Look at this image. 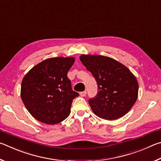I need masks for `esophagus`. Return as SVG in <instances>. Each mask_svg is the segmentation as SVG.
<instances>
[{
	"label": "esophagus",
	"instance_id": "obj_1",
	"mask_svg": "<svg viewBox=\"0 0 161 161\" xmlns=\"http://www.w3.org/2000/svg\"><path fill=\"white\" fill-rule=\"evenodd\" d=\"M80 95L81 97H85L86 95V92L84 91V92H81L80 93Z\"/></svg>",
	"mask_w": 161,
	"mask_h": 161
}]
</instances>
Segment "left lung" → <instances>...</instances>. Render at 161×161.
Instances as JSON below:
<instances>
[{"mask_svg": "<svg viewBox=\"0 0 161 161\" xmlns=\"http://www.w3.org/2000/svg\"><path fill=\"white\" fill-rule=\"evenodd\" d=\"M80 61L98 84V93L89 100L92 110L99 118L115 120L124 116L138 98V83L123 64L102 55L81 54Z\"/></svg>", "mask_w": 161, "mask_h": 161, "instance_id": "8db88e82", "label": "left lung"}]
</instances>
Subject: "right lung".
<instances>
[{
  "mask_svg": "<svg viewBox=\"0 0 161 161\" xmlns=\"http://www.w3.org/2000/svg\"><path fill=\"white\" fill-rule=\"evenodd\" d=\"M75 58L46 59L23 77L20 96L30 114L37 121L54 125L69 116L73 99L79 96L67 77Z\"/></svg>",
  "mask_w": 161,
  "mask_h": 161,
  "instance_id": "1",
  "label": "right lung"
}]
</instances>
